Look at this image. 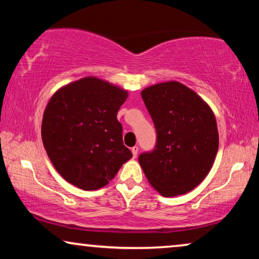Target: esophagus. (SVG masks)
<instances>
[{
  "mask_svg": "<svg viewBox=\"0 0 259 259\" xmlns=\"http://www.w3.org/2000/svg\"><path fill=\"white\" fill-rule=\"evenodd\" d=\"M131 151H132V153H133V158H136L137 154H138V151H139V148H138V146H133L132 148H131Z\"/></svg>",
  "mask_w": 259,
  "mask_h": 259,
  "instance_id": "34e87169",
  "label": "esophagus"
}]
</instances>
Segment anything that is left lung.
<instances>
[{
	"instance_id": "8db88e82",
	"label": "left lung",
	"mask_w": 259,
	"mask_h": 259,
	"mask_svg": "<svg viewBox=\"0 0 259 259\" xmlns=\"http://www.w3.org/2000/svg\"><path fill=\"white\" fill-rule=\"evenodd\" d=\"M141 97L157 130V146L139 157L148 183L162 197L190 192L208 175L217 155L213 111L179 81L152 84Z\"/></svg>"
}]
</instances>
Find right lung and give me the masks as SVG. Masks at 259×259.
<instances>
[{
	"label": "right lung",
	"mask_w": 259,
	"mask_h": 259,
	"mask_svg": "<svg viewBox=\"0 0 259 259\" xmlns=\"http://www.w3.org/2000/svg\"><path fill=\"white\" fill-rule=\"evenodd\" d=\"M128 92L97 76L60 87L44 112L41 136L56 171L72 185L99 190L114 178L132 152L116 119Z\"/></svg>",
	"instance_id": "obj_1"
}]
</instances>
